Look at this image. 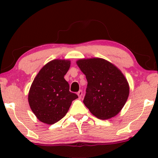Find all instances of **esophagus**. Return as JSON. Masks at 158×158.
Wrapping results in <instances>:
<instances>
[{"label": "esophagus", "mask_w": 158, "mask_h": 158, "mask_svg": "<svg viewBox=\"0 0 158 158\" xmlns=\"http://www.w3.org/2000/svg\"><path fill=\"white\" fill-rule=\"evenodd\" d=\"M77 96H78L79 98H81L82 96H83V91H82V90H79V91L77 92Z\"/></svg>", "instance_id": "34e87169"}]
</instances>
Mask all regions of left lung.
<instances>
[{
  "label": "left lung",
  "instance_id": "left-lung-1",
  "mask_svg": "<svg viewBox=\"0 0 158 158\" xmlns=\"http://www.w3.org/2000/svg\"><path fill=\"white\" fill-rule=\"evenodd\" d=\"M76 63L88 81L83 103L93 115L109 119L119 113L129 94V85L117 67L102 58L80 59Z\"/></svg>",
  "mask_w": 158,
  "mask_h": 158
}]
</instances>
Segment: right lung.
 Here are the masks:
<instances>
[{"label": "right lung", "mask_w": 158, "mask_h": 158, "mask_svg": "<svg viewBox=\"0 0 158 158\" xmlns=\"http://www.w3.org/2000/svg\"><path fill=\"white\" fill-rule=\"evenodd\" d=\"M70 67L69 60H52L41 69L31 83L28 101L34 115L44 124H53L63 118L72 101L78 98L70 92L64 78Z\"/></svg>", "instance_id": "1"}]
</instances>
